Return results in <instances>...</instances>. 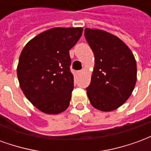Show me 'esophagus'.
<instances>
[{
	"label": "esophagus",
	"instance_id": "obj_1",
	"mask_svg": "<svg viewBox=\"0 0 151 151\" xmlns=\"http://www.w3.org/2000/svg\"><path fill=\"white\" fill-rule=\"evenodd\" d=\"M82 73H83V70H79L78 71V74H82Z\"/></svg>",
	"mask_w": 151,
	"mask_h": 151
}]
</instances>
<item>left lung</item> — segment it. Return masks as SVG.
<instances>
[{
  "label": "left lung",
  "instance_id": "8db88e82",
  "mask_svg": "<svg viewBox=\"0 0 151 151\" xmlns=\"http://www.w3.org/2000/svg\"><path fill=\"white\" fill-rule=\"evenodd\" d=\"M84 35L95 61L87 96L96 109L113 111L126 102L134 89V56L122 40L107 31L86 28Z\"/></svg>",
  "mask_w": 151,
  "mask_h": 151
}]
</instances>
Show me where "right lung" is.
<instances>
[{
  "instance_id": "obj_1",
  "label": "right lung",
  "mask_w": 151,
  "mask_h": 151,
  "mask_svg": "<svg viewBox=\"0 0 151 151\" xmlns=\"http://www.w3.org/2000/svg\"><path fill=\"white\" fill-rule=\"evenodd\" d=\"M82 27H55L30 40L19 57L17 74L25 96L47 114L66 110L73 90L69 50L82 36Z\"/></svg>"
}]
</instances>
